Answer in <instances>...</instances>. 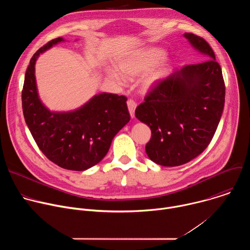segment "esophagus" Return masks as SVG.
<instances>
[{
	"label": "esophagus",
	"mask_w": 250,
	"mask_h": 250,
	"mask_svg": "<svg viewBox=\"0 0 250 250\" xmlns=\"http://www.w3.org/2000/svg\"><path fill=\"white\" fill-rule=\"evenodd\" d=\"M127 108H128L130 117L134 118V111L136 109V103L133 100H128L127 101Z\"/></svg>",
	"instance_id": "obj_1"
}]
</instances>
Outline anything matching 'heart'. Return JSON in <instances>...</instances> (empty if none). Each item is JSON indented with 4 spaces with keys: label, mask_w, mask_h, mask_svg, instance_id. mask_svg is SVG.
I'll return each mask as SVG.
<instances>
[{
    "label": "heart",
    "mask_w": 250,
    "mask_h": 250,
    "mask_svg": "<svg viewBox=\"0 0 250 250\" xmlns=\"http://www.w3.org/2000/svg\"><path fill=\"white\" fill-rule=\"evenodd\" d=\"M163 55V50L157 47H150L129 53L118 61L121 71L108 68L106 75L119 85H124L126 81L125 76L134 78L146 73L140 80V86L145 91H148L155 87L164 77L166 63L161 62L157 64L162 59Z\"/></svg>",
    "instance_id": "1"
}]
</instances>
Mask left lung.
Masks as SVG:
<instances>
[{"label": "left lung", "instance_id": "left-lung-1", "mask_svg": "<svg viewBox=\"0 0 250 250\" xmlns=\"http://www.w3.org/2000/svg\"><path fill=\"white\" fill-rule=\"evenodd\" d=\"M205 61L189 64L160 81L135 110V117L151 129L146 146L156 164L173 167L200 155L209 145L225 105L222 68L208 43L184 33Z\"/></svg>", "mask_w": 250, "mask_h": 250}]
</instances>
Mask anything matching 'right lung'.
I'll list each match as a JSON object with an SVG mask.
<instances>
[{
	"instance_id": "add662e5",
	"label": "right lung",
	"mask_w": 250,
	"mask_h": 250,
	"mask_svg": "<svg viewBox=\"0 0 250 250\" xmlns=\"http://www.w3.org/2000/svg\"><path fill=\"white\" fill-rule=\"evenodd\" d=\"M63 38L50 41L33 54L26 69L21 92L26 125L42 153L56 165L84 171L108 153L116 134L129 122L126 97L110 93L95 95L80 108L51 112L39 96L35 62Z\"/></svg>"
}]
</instances>
